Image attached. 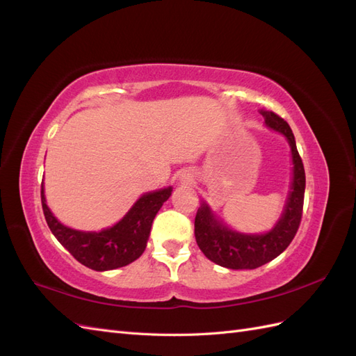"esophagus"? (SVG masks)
<instances>
[{
  "label": "esophagus",
  "mask_w": 356,
  "mask_h": 356,
  "mask_svg": "<svg viewBox=\"0 0 356 356\" xmlns=\"http://www.w3.org/2000/svg\"><path fill=\"white\" fill-rule=\"evenodd\" d=\"M181 179H182V181H184V182H188V181H190L191 178H190L188 175H182V178H181Z\"/></svg>",
  "instance_id": "34e87169"
}]
</instances>
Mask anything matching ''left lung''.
<instances>
[{
  "mask_svg": "<svg viewBox=\"0 0 356 356\" xmlns=\"http://www.w3.org/2000/svg\"><path fill=\"white\" fill-rule=\"evenodd\" d=\"M260 114L264 117L267 127L281 132L288 139L293 153V186L281 220L266 234H242L222 225L207 203H202L195 218V236L200 251L215 264L234 270L257 268L282 254L293 242L303 215L306 175L293 131L276 113L260 110Z\"/></svg>",
  "mask_w": 356,
  "mask_h": 356,
  "instance_id": "1",
  "label": "left lung"
}]
</instances>
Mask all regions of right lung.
Returning a JSON list of instances; mask_svg holds the SVG:
<instances>
[{"instance_id":"right-lung-1","label":"right lung","mask_w":356,"mask_h":356,"mask_svg":"<svg viewBox=\"0 0 356 356\" xmlns=\"http://www.w3.org/2000/svg\"><path fill=\"white\" fill-rule=\"evenodd\" d=\"M170 193V187L147 193L134 204L123 220L99 233L79 232L60 224L47 207L42 184L41 204L49 229L59 243L67 248L83 266L96 272H104L131 264L143 255L153 220L161 204L169 199Z\"/></svg>"}]
</instances>
